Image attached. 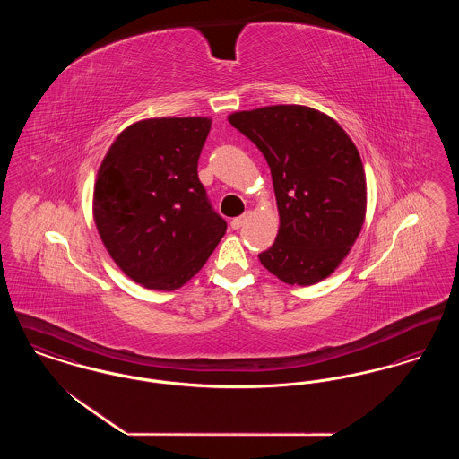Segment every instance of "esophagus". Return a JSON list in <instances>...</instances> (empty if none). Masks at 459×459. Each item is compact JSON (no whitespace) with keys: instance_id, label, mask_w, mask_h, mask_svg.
Wrapping results in <instances>:
<instances>
[{"instance_id":"34e87169","label":"esophagus","mask_w":459,"mask_h":459,"mask_svg":"<svg viewBox=\"0 0 459 459\" xmlns=\"http://www.w3.org/2000/svg\"><path fill=\"white\" fill-rule=\"evenodd\" d=\"M247 217H249V212H246V213H242L240 217H236V219H232V221H230V227L234 229V230H238V229H240L242 227V223L247 220Z\"/></svg>"}]
</instances>
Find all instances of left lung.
I'll use <instances>...</instances> for the list:
<instances>
[{"label":"left lung","mask_w":459,"mask_h":459,"mask_svg":"<svg viewBox=\"0 0 459 459\" xmlns=\"http://www.w3.org/2000/svg\"><path fill=\"white\" fill-rule=\"evenodd\" d=\"M229 122L256 144L273 180L281 229L260 262L285 284L324 281L350 253L367 210L363 163L350 135L301 105L238 111Z\"/></svg>","instance_id":"8db88e82"}]
</instances>
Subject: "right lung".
<instances>
[{
  "mask_svg": "<svg viewBox=\"0 0 459 459\" xmlns=\"http://www.w3.org/2000/svg\"><path fill=\"white\" fill-rule=\"evenodd\" d=\"M210 118H150L122 132L94 187V221L134 282L174 290L203 268L225 234L197 177Z\"/></svg>",
  "mask_w": 459,
  "mask_h": 459,
  "instance_id": "add662e5",
  "label": "right lung"
}]
</instances>
